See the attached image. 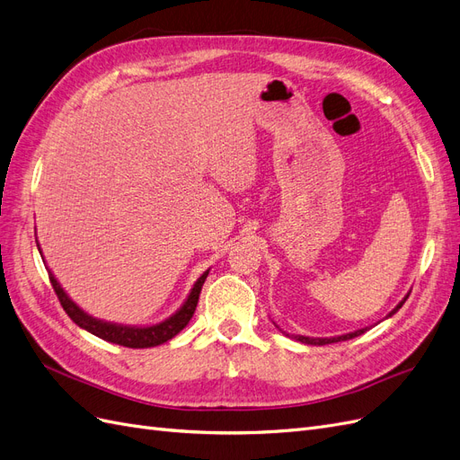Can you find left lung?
<instances>
[{
    "label": "left lung",
    "instance_id": "1",
    "mask_svg": "<svg viewBox=\"0 0 460 460\" xmlns=\"http://www.w3.org/2000/svg\"><path fill=\"white\" fill-rule=\"evenodd\" d=\"M409 294L411 292H407V296L405 298L399 302L390 314L386 315V319L388 317H392L394 314H397L399 309H402V305L405 304V300L409 298ZM367 331V327L365 329H359V331H353V332H348V334H340V336H331V338H314V336H302V334H296L294 336V340H298V342H302V344H309V346H324V344H334V342H342V340H351V338H355V336H359V334H363ZM288 336V334H287Z\"/></svg>",
    "mask_w": 460,
    "mask_h": 460
}]
</instances>
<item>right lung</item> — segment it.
<instances>
[{
	"mask_svg": "<svg viewBox=\"0 0 460 460\" xmlns=\"http://www.w3.org/2000/svg\"><path fill=\"white\" fill-rule=\"evenodd\" d=\"M38 250H40V244H38ZM40 254H41V250H40ZM48 273H49L51 285H53V288L57 292L58 302H61L63 309L66 311V315L74 323H76L80 329L92 332V334H95V336H99L102 340H107V342H111V344L141 349V348H155V346L164 344V342H168V340H172L177 332H181L187 327V323L190 321L192 314H195L202 285H204L206 277H208L210 270H206L197 279V283L192 285V288H190V292L187 296V300L181 304V307L177 309L173 315H170L168 319L160 321L156 324H146V327H133V324H118V323L101 321L97 317H92L90 314H85V311L63 290V287L58 285V280L55 279L51 270H48Z\"/></svg>",
	"mask_w": 460,
	"mask_h": 460,
	"instance_id": "right-lung-1",
	"label": "right lung"
}]
</instances>
